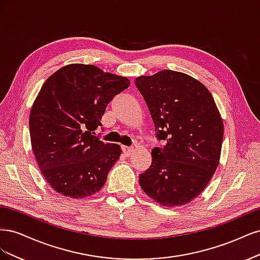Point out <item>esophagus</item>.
<instances>
[{
  "label": "esophagus",
  "instance_id": "obj_1",
  "mask_svg": "<svg viewBox=\"0 0 260 260\" xmlns=\"http://www.w3.org/2000/svg\"><path fill=\"white\" fill-rule=\"evenodd\" d=\"M121 148H122V152L124 153L125 156H130L133 153V151H135V148H133L132 146H121Z\"/></svg>",
  "mask_w": 260,
  "mask_h": 260
}]
</instances>
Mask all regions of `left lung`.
Returning <instances> with one entry per match:
<instances>
[{
    "label": "left lung",
    "mask_w": 260,
    "mask_h": 260,
    "mask_svg": "<svg viewBox=\"0 0 260 260\" xmlns=\"http://www.w3.org/2000/svg\"><path fill=\"white\" fill-rule=\"evenodd\" d=\"M165 145L140 175L142 190L162 206H182L206 187L218 167L223 123L208 89L191 76L162 70L136 79Z\"/></svg>",
    "instance_id": "8db88e82"
}]
</instances>
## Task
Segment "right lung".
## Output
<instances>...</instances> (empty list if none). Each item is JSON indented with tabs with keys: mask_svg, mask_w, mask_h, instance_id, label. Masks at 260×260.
Here are the masks:
<instances>
[{
	"mask_svg": "<svg viewBox=\"0 0 260 260\" xmlns=\"http://www.w3.org/2000/svg\"><path fill=\"white\" fill-rule=\"evenodd\" d=\"M128 78L93 65L72 64L46 80L31 108V146L44 179L64 196L100 191L119 158L120 146L95 136L107 104L129 86Z\"/></svg>",
	"mask_w": 260,
	"mask_h": 260,
	"instance_id": "right-lung-1",
	"label": "right lung"
}]
</instances>
